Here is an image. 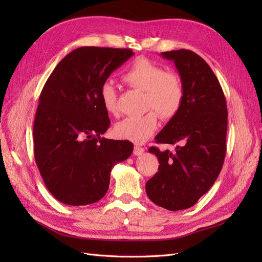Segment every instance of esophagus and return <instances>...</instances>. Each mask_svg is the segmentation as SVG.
I'll use <instances>...</instances> for the list:
<instances>
[{
    "mask_svg": "<svg viewBox=\"0 0 262 262\" xmlns=\"http://www.w3.org/2000/svg\"><path fill=\"white\" fill-rule=\"evenodd\" d=\"M144 153V148L141 147L139 145H134V148H133V154L136 156H140Z\"/></svg>",
    "mask_w": 262,
    "mask_h": 262,
    "instance_id": "obj_1",
    "label": "esophagus"
}]
</instances>
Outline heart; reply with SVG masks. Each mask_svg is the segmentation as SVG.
<instances>
[{
  "mask_svg": "<svg viewBox=\"0 0 262 262\" xmlns=\"http://www.w3.org/2000/svg\"><path fill=\"white\" fill-rule=\"evenodd\" d=\"M122 80L133 89L143 91L144 106L153 110L123 119L116 124L115 134L134 143H143L157 129V113L167 120L179 113L185 98L184 85L176 73L165 72L164 68L146 58L134 60L123 73ZM100 99L108 114L118 113L117 92L112 83L101 85Z\"/></svg>",
  "mask_w": 262,
  "mask_h": 262,
  "instance_id": "obj_1",
  "label": "heart"
}]
</instances>
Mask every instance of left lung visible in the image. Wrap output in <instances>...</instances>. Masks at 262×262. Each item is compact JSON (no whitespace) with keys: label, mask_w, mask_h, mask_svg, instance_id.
<instances>
[{"label":"left lung","mask_w":262,"mask_h":262,"mask_svg":"<svg viewBox=\"0 0 262 262\" xmlns=\"http://www.w3.org/2000/svg\"><path fill=\"white\" fill-rule=\"evenodd\" d=\"M161 54L175 63L185 98L155 137L157 143L177 144L175 152L148 148L160 166L145 190L158 207L178 211L194 205L219 176L226 153L227 107L217 77L200 55L186 49Z\"/></svg>","instance_id":"left-lung-1"}]
</instances>
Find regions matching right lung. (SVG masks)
Wrapping results in <instances>:
<instances>
[{
  "instance_id": "right-lung-1",
  "label": "right lung",
  "mask_w": 262,
  "mask_h": 262,
  "mask_svg": "<svg viewBox=\"0 0 262 262\" xmlns=\"http://www.w3.org/2000/svg\"><path fill=\"white\" fill-rule=\"evenodd\" d=\"M134 53L81 47L55 67L39 97L34 154L46 187L58 201L87 205L109 188L114 165L128 158L129 141L100 138L110 125L100 87Z\"/></svg>"
}]
</instances>
